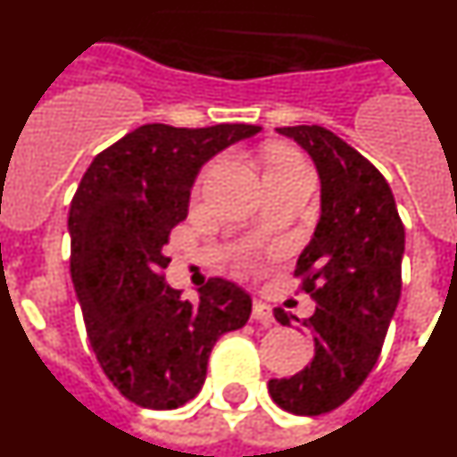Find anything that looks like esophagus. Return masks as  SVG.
Wrapping results in <instances>:
<instances>
[{"instance_id": "1", "label": "esophagus", "mask_w": 457, "mask_h": 457, "mask_svg": "<svg viewBox=\"0 0 457 457\" xmlns=\"http://www.w3.org/2000/svg\"><path fill=\"white\" fill-rule=\"evenodd\" d=\"M252 318L258 322V325L270 327L274 322V313H272V306L268 302H261L256 300L253 302V309H252Z\"/></svg>"}]
</instances>
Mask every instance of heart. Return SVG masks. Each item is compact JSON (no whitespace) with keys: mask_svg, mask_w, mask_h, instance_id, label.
I'll return each mask as SVG.
<instances>
[{"mask_svg":"<svg viewBox=\"0 0 457 457\" xmlns=\"http://www.w3.org/2000/svg\"><path fill=\"white\" fill-rule=\"evenodd\" d=\"M297 164H304L300 155L290 148H274L270 153V162H268V171H274V169H288V167H297Z\"/></svg>","mask_w":457,"mask_h":457,"instance_id":"heart-1","label":"heart"}]
</instances>
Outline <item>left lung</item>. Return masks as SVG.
<instances>
[{
  "mask_svg": "<svg viewBox=\"0 0 457 457\" xmlns=\"http://www.w3.org/2000/svg\"><path fill=\"white\" fill-rule=\"evenodd\" d=\"M277 132L313 157L322 212L295 268L300 290L318 304L304 322L316 354L300 373L270 379L268 389L281 410L318 417L348 401L378 361L401 300L405 226L385 176L341 137L322 125ZM274 318L290 325L284 309Z\"/></svg>",
  "mask_w": 457,
  "mask_h": 457,
  "instance_id": "8db88e82",
  "label": "left lung"
}]
</instances>
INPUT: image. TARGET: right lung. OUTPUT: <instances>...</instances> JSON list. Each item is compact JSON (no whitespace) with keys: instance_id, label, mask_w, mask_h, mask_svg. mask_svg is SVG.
<instances>
[{"instance_id":"right-lung-1","label":"right lung","mask_w":457,"mask_h":457,"mask_svg":"<svg viewBox=\"0 0 457 457\" xmlns=\"http://www.w3.org/2000/svg\"><path fill=\"white\" fill-rule=\"evenodd\" d=\"M261 125H141L93 157L72 196L71 274L91 348L112 385L146 410L199 394L217 338L240 329L252 297L212 277L192 304L164 278L173 226L205 160Z\"/></svg>"}]
</instances>
